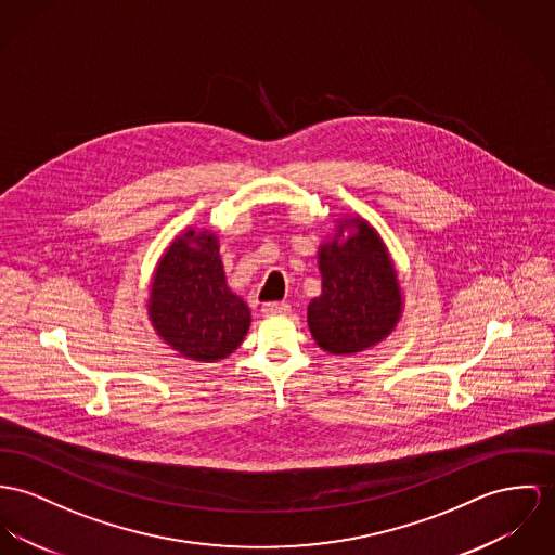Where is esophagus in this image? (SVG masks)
<instances>
[{
	"instance_id": "obj_1",
	"label": "esophagus",
	"mask_w": 555,
	"mask_h": 555,
	"mask_svg": "<svg viewBox=\"0 0 555 555\" xmlns=\"http://www.w3.org/2000/svg\"><path fill=\"white\" fill-rule=\"evenodd\" d=\"M292 310V306L287 301H268L261 306L263 314H287Z\"/></svg>"
}]
</instances>
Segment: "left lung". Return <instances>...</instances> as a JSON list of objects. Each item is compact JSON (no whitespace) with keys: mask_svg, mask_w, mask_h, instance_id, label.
I'll return each mask as SVG.
<instances>
[{"mask_svg":"<svg viewBox=\"0 0 555 555\" xmlns=\"http://www.w3.org/2000/svg\"><path fill=\"white\" fill-rule=\"evenodd\" d=\"M336 223L317 254L323 289L308 304V327L323 350L354 354L388 338L401 319L403 294L376 228L359 215Z\"/></svg>","mask_w":555,"mask_h":555,"instance_id":"8db88e82","label":"left lung"}]
</instances>
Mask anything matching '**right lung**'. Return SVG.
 <instances>
[{"mask_svg": "<svg viewBox=\"0 0 555 555\" xmlns=\"http://www.w3.org/2000/svg\"><path fill=\"white\" fill-rule=\"evenodd\" d=\"M147 314L156 334L179 354L215 363L245 340L251 310L225 281L211 230L188 228L158 259Z\"/></svg>", "mask_w": 555, "mask_h": 555, "instance_id": "obj_1", "label": "right lung"}]
</instances>
